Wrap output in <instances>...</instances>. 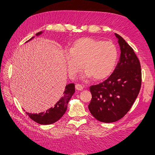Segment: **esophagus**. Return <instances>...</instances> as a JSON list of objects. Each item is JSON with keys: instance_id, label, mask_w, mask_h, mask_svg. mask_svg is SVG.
<instances>
[{"instance_id": "esophagus-1", "label": "esophagus", "mask_w": 155, "mask_h": 155, "mask_svg": "<svg viewBox=\"0 0 155 155\" xmlns=\"http://www.w3.org/2000/svg\"><path fill=\"white\" fill-rule=\"evenodd\" d=\"M75 88L78 91H82L83 89V87L82 86L81 84H76L75 85Z\"/></svg>"}]
</instances>
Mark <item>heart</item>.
Segmentation results:
<instances>
[{
	"mask_svg": "<svg viewBox=\"0 0 155 155\" xmlns=\"http://www.w3.org/2000/svg\"><path fill=\"white\" fill-rule=\"evenodd\" d=\"M118 57V49L114 43L93 38L76 40L66 51L64 59L69 77L74 78L84 67L85 76H93L94 80H103L113 72Z\"/></svg>",
	"mask_w": 155,
	"mask_h": 155,
	"instance_id": "heart-1",
	"label": "heart"
}]
</instances>
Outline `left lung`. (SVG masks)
I'll return each instance as SVG.
<instances>
[{
	"mask_svg": "<svg viewBox=\"0 0 155 155\" xmlns=\"http://www.w3.org/2000/svg\"><path fill=\"white\" fill-rule=\"evenodd\" d=\"M115 35L120 48L119 62L107 80L90 87L88 109L96 119L107 123L120 120L128 113L142 82L140 64L133 48L120 35Z\"/></svg>",
	"mask_w": 155,
	"mask_h": 155,
	"instance_id": "1",
	"label": "left lung"
}]
</instances>
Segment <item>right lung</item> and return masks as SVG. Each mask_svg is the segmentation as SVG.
<instances>
[{
	"mask_svg": "<svg viewBox=\"0 0 155 155\" xmlns=\"http://www.w3.org/2000/svg\"><path fill=\"white\" fill-rule=\"evenodd\" d=\"M42 32H39L36 35L37 36L41 35ZM29 39L27 42L31 41L32 38ZM75 86L74 84L71 83L66 86L65 91L62 97L57 103L54 104L53 107H51L45 113H41L38 114H31L29 113H26L28 116L30 117L32 120L36 123L41 124H51L58 121L63 116L66 110L67 109V105L69 100L71 99L72 95L74 93Z\"/></svg>",
	"mask_w": 155,
	"mask_h": 155,
	"instance_id": "1",
	"label": "right lung"
}]
</instances>
